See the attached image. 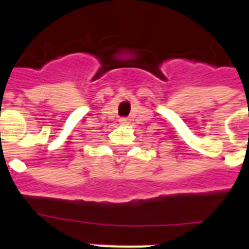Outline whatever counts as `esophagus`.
I'll return each instance as SVG.
<instances>
[{"instance_id":"obj_1","label":"esophagus","mask_w":249,"mask_h":249,"mask_svg":"<svg viewBox=\"0 0 249 249\" xmlns=\"http://www.w3.org/2000/svg\"><path fill=\"white\" fill-rule=\"evenodd\" d=\"M120 124H129V120L123 117V119H120Z\"/></svg>"}]
</instances>
